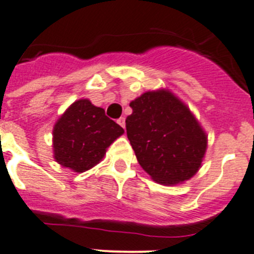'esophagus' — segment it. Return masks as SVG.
Wrapping results in <instances>:
<instances>
[{
  "mask_svg": "<svg viewBox=\"0 0 254 254\" xmlns=\"http://www.w3.org/2000/svg\"><path fill=\"white\" fill-rule=\"evenodd\" d=\"M117 123H118V125H120L121 127H122V128H125V126H126V120H125V118H123V117H121L120 120L117 121Z\"/></svg>",
  "mask_w": 254,
  "mask_h": 254,
  "instance_id": "1",
  "label": "esophagus"
}]
</instances>
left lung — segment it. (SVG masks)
Listing matches in <instances>:
<instances>
[{
  "instance_id": "left-lung-1",
  "label": "left lung",
  "mask_w": 254,
  "mask_h": 254,
  "mask_svg": "<svg viewBox=\"0 0 254 254\" xmlns=\"http://www.w3.org/2000/svg\"><path fill=\"white\" fill-rule=\"evenodd\" d=\"M127 137L142 169L161 185L193 177L207 137L187 107L172 93L147 91L129 103Z\"/></svg>"
}]
</instances>
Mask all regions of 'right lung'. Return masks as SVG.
<instances>
[{"mask_svg": "<svg viewBox=\"0 0 254 254\" xmlns=\"http://www.w3.org/2000/svg\"><path fill=\"white\" fill-rule=\"evenodd\" d=\"M123 132L103 108L86 99L77 100L53 128L55 159L75 172H85L102 160L107 147Z\"/></svg>", "mask_w": 254, "mask_h": 254, "instance_id": "1", "label": "right lung"}]
</instances>
